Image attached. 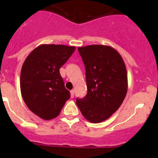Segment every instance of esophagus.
Instances as JSON below:
<instances>
[{
	"mask_svg": "<svg viewBox=\"0 0 158 158\" xmlns=\"http://www.w3.org/2000/svg\"><path fill=\"white\" fill-rule=\"evenodd\" d=\"M74 94H75V91L74 90L70 91V95H71V98H73V97H74Z\"/></svg>",
	"mask_w": 158,
	"mask_h": 158,
	"instance_id": "1",
	"label": "esophagus"
}]
</instances>
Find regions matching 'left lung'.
Here are the masks:
<instances>
[{
	"instance_id": "1",
	"label": "left lung",
	"mask_w": 158,
	"mask_h": 158,
	"mask_svg": "<svg viewBox=\"0 0 158 158\" xmlns=\"http://www.w3.org/2000/svg\"><path fill=\"white\" fill-rule=\"evenodd\" d=\"M85 68L87 95L77 98L82 115L92 123L106 120L123 102L128 90L124 60L112 47L90 45L78 48Z\"/></svg>"
}]
</instances>
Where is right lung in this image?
Here are the masks:
<instances>
[{
  "instance_id": "add662e5",
  "label": "right lung",
  "mask_w": 158,
  "mask_h": 158,
  "mask_svg": "<svg viewBox=\"0 0 158 158\" xmlns=\"http://www.w3.org/2000/svg\"><path fill=\"white\" fill-rule=\"evenodd\" d=\"M75 49V47L60 44H42L23 63L20 73L22 97L28 109L44 120L57 117L69 98L60 69Z\"/></svg>"
}]
</instances>
